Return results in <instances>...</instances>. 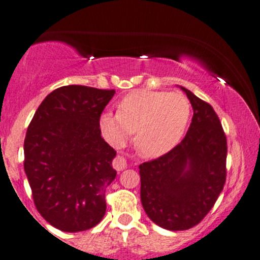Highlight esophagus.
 <instances>
[{
    "label": "esophagus",
    "mask_w": 260,
    "mask_h": 260,
    "mask_svg": "<svg viewBox=\"0 0 260 260\" xmlns=\"http://www.w3.org/2000/svg\"><path fill=\"white\" fill-rule=\"evenodd\" d=\"M112 167H114L117 171L124 170L125 168L127 167L126 159H125L124 156H120V155H117V156L114 159V161H112Z\"/></svg>",
    "instance_id": "esophagus-1"
}]
</instances>
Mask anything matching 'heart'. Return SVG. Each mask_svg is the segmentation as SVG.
<instances>
[{
    "mask_svg": "<svg viewBox=\"0 0 260 260\" xmlns=\"http://www.w3.org/2000/svg\"><path fill=\"white\" fill-rule=\"evenodd\" d=\"M190 114L183 93L138 90L120 101L119 114L103 112L99 126L111 145L122 146L135 133L136 149L146 157H160L180 143Z\"/></svg>",
    "mask_w": 260,
    "mask_h": 260,
    "instance_id": "obj_1",
    "label": "heart"
}]
</instances>
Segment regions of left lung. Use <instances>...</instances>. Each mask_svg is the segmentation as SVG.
<instances>
[{"label":"left lung","mask_w":260,"mask_h":260,"mask_svg":"<svg viewBox=\"0 0 260 260\" xmlns=\"http://www.w3.org/2000/svg\"><path fill=\"white\" fill-rule=\"evenodd\" d=\"M192 114L185 138L168 154L139 165L146 215L168 230L199 224L214 207L226 178V138L208 103L180 86Z\"/></svg>","instance_id":"8db88e82"}]
</instances>
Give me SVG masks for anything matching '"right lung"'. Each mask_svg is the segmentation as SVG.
Listing matches in <instances>:
<instances>
[{
    "label": "right lung",
    "instance_id": "obj_1",
    "mask_svg": "<svg viewBox=\"0 0 260 260\" xmlns=\"http://www.w3.org/2000/svg\"><path fill=\"white\" fill-rule=\"evenodd\" d=\"M115 90L69 85L45 98L26 133V176L45 220L68 233L93 228L106 211L116 151L101 138L99 117Z\"/></svg>",
    "mask_w": 260,
    "mask_h": 260
}]
</instances>
